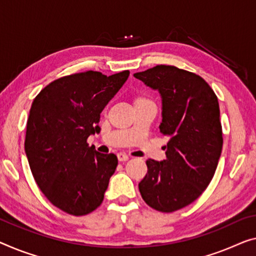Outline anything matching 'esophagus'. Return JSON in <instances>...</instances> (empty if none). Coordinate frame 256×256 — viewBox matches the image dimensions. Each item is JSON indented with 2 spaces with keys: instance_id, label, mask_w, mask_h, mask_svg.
<instances>
[{
  "instance_id": "esophagus-1",
  "label": "esophagus",
  "mask_w": 256,
  "mask_h": 256,
  "mask_svg": "<svg viewBox=\"0 0 256 256\" xmlns=\"http://www.w3.org/2000/svg\"><path fill=\"white\" fill-rule=\"evenodd\" d=\"M117 158H118V161H120V162H125L130 158L126 154H124V152H118Z\"/></svg>"
}]
</instances>
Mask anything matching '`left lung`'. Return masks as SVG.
<instances>
[{
	"label": "left lung",
	"instance_id": "8db88e82",
	"mask_svg": "<svg viewBox=\"0 0 256 256\" xmlns=\"http://www.w3.org/2000/svg\"><path fill=\"white\" fill-rule=\"evenodd\" d=\"M133 76L160 93V132L169 139L166 160H147L140 194L155 210L176 212L201 196L218 164L223 146L218 100L200 76L176 66H158Z\"/></svg>",
	"mask_w": 256,
	"mask_h": 256
}]
</instances>
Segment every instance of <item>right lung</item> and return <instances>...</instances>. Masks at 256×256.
<instances>
[{
  "label": "right lung",
  "mask_w": 256,
  "mask_h": 256,
  "mask_svg": "<svg viewBox=\"0 0 256 256\" xmlns=\"http://www.w3.org/2000/svg\"><path fill=\"white\" fill-rule=\"evenodd\" d=\"M130 71L106 77L86 71L60 78L30 106L25 152L38 186L60 210L82 216L102 204L118 164L86 142L100 133V114L126 82Z\"/></svg>",
  "instance_id": "1"
}]
</instances>
